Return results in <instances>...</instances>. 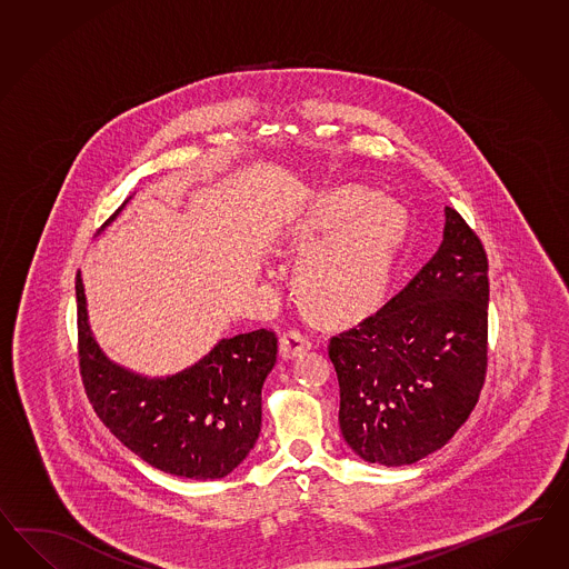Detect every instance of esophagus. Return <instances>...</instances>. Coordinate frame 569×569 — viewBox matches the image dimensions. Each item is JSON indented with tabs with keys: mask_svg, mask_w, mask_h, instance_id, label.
Instances as JSON below:
<instances>
[{
	"mask_svg": "<svg viewBox=\"0 0 569 569\" xmlns=\"http://www.w3.org/2000/svg\"><path fill=\"white\" fill-rule=\"evenodd\" d=\"M310 347H312V341H310L308 335L291 329V331L283 333V337H281L279 351H281V358H283V360H293V358L302 356Z\"/></svg>",
	"mask_w": 569,
	"mask_h": 569,
	"instance_id": "esophagus-1",
	"label": "esophagus"
}]
</instances>
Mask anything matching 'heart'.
<instances>
[{"label": "heart", "mask_w": 569, "mask_h": 569, "mask_svg": "<svg viewBox=\"0 0 569 569\" xmlns=\"http://www.w3.org/2000/svg\"><path fill=\"white\" fill-rule=\"evenodd\" d=\"M409 230L399 201L360 184L335 187L291 226V244L306 252L300 291L322 319L346 322L372 312L385 298L395 259Z\"/></svg>", "instance_id": "1"}]
</instances>
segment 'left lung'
Wrapping results in <instances>:
<instances>
[{"mask_svg":"<svg viewBox=\"0 0 569 569\" xmlns=\"http://www.w3.org/2000/svg\"><path fill=\"white\" fill-rule=\"evenodd\" d=\"M438 252L390 302L331 337L339 426L358 457L413 465L469 419L487 370V254L446 208Z\"/></svg>","mask_w":569,"mask_h":569,"instance_id":"8db88e82","label":"left lung"}]
</instances>
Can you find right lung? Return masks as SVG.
Returning a JSON list of instances; mask_svg holds the SVG:
<instances>
[{"instance_id":"right-lung-1","label":"right lung","mask_w":569,"mask_h":569,"mask_svg":"<svg viewBox=\"0 0 569 569\" xmlns=\"http://www.w3.org/2000/svg\"><path fill=\"white\" fill-rule=\"evenodd\" d=\"M76 298L83 388L112 436L153 469L177 477L208 481L234 471L261 433V388L278 361L276 333L259 329L222 339L179 375L148 378L98 347L80 271Z\"/></svg>"}]
</instances>
